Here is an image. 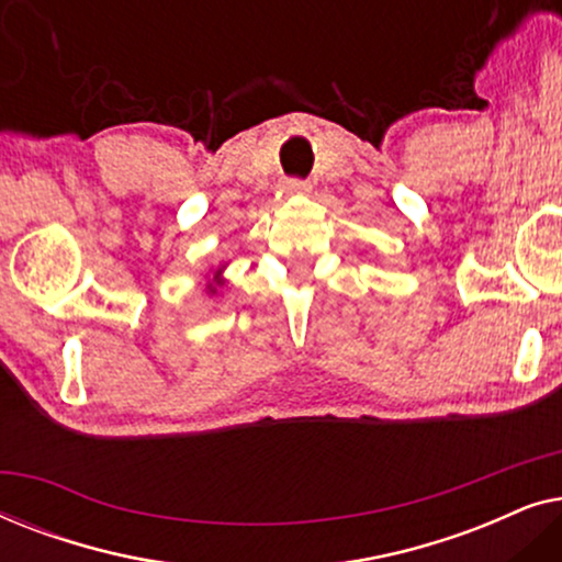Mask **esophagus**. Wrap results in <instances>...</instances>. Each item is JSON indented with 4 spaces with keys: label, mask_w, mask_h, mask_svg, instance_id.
Masks as SVG:
<instances>
[{
    "label": "esophagus",
    "mask_w": 562,
    "mask_h": 562,
    "mask_svg": "<svg viewBox=\"0 0 562 562\" xmlns=\"http://www.w3.org/2000/svg\"><path fill=\"white\" fill-rule=\"evenodd\" d=\"M310 189H312V183L306 179H286V181H283V191H286V194H306Z\"/></svg>",
    "instance_id": "1"
}]
</instances>
